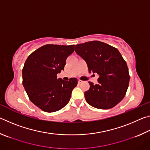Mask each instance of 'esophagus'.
I'll return each mask as SVG.
<instances>
[{"instance_id":"1","label":"esophagus","mask_w":150,"mask_h":150,"mask_svg":"<svg viewBox=\"0 0 150 150\" xmlns=\"http://www.w3.org/2000/svg\"><path fill=\"white\" fill-rule=\"evenodd\" d=\"M82 82H83V81H81V80H80V79L78 80V83H79V84H80V83H81Z\"/></svg>"}]
</instances>
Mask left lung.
Listing matches in <instances>:
<instances>
[{
	"mask_svg": "<svg viewBox=\"0 0 150 150\" xmlns=\"http://www.w3.org/2000/svg\"><path fill=\"white\" fill-rule=\"evenodd\" d=\"M76 53L87 63L88 72L98 75V84L88 82L85 92L88 104L99 109H109L123 99L130 75L126 62L116 48L100 41L76 45Z\"/></svg>",
	"mask_w": 150,
	"mask_h": 150,
	"instance_id": "1",
	"label": "left lung"
}]
</instances>
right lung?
<instances>
[{"mask_svg":"<svg viewBox=\"0 0 150 150\" xmlns=\"http://www.w3.org/2000/svg\"><path fill=\"white\" fill-rule=\"evenodd\" d=\"M74 45L47 44L32 53L22 69V85L32 103L43 111L53 112L69 103L76 78L57 79L64 69L67 57L74 52Z\"/></svg>","mask_w":150,"mask_h":150,"instance_id":"1","label":"right lung"}]
</instances>
